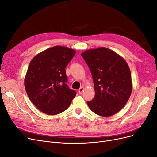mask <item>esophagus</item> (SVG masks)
<instances>
[{"label":"esophagus","mask_w":157,"mask_h":157,"mask_svg":"<svg viewBox=\"0 0 157 157\" xmlns=\"http://www.w3.org/2000/svg\"><path fill=\"white\" fill-rule=\"evenodd\" d=\"M83 90H84V87H81L80 88L79 90H78V92L80 94H81L82 92H83Z\"/></svg>","instance_id":"34e87169"}]
</instances>
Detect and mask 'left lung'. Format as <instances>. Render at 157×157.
<instances>
[{"instance_id": "1", "label": "left lung", "mask_w": 157, "mask_h": 157, "mask_svg": "<svg viewBox=\"0 0 157 157\" xmlns=\"http://www.w3.org/2000/svg\"><path fill=\"white\" fill-rule=\"evenodd\" d=\"M92 75L95 96L87 101L97 115L110 117L127 103L132 84L129 67L119 55L106 48L88 50L81 54Z\"/></svg>"}]
</instances>
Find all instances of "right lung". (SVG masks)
<instances>
[{
	"label": "right lung",
	"mask_w": 157,
	"mask_h": 157,
	"mask_svg": "<svg viewBox=\"0 0 157 157\" xmlns=\"http://www.w3.org/2000/svg\"><path fill=\"white\" fill-rule=\"evenodd\" d=\"M76 52L56 46L40 52L30 62L25 78L28 97L47 115L65 111L77 92L69 88L65 68Z\"/></svg>",
	"instance_id": "add662e5"
}]
</instances>
